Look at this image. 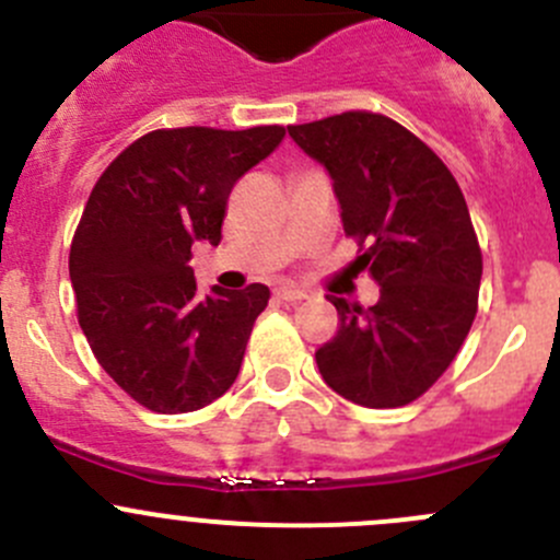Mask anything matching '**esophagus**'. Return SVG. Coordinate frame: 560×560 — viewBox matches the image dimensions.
<instances>
[{"label": "esophagus", "mask_w": 560, "mask_h": 560, "mask_svg": "<svg viewBox=\"0 0 560 560\" xmlns=\"http://www.w3.org/2000/svg\"><path fill=\"white\" fill-rule=\"evenodd\" d=\"M276 298H279V301L298 303V301H303V298H306V292L295 290V287H279V290H276Z\"/></svg>", "instance_id": "obj_1"}]
</instances>
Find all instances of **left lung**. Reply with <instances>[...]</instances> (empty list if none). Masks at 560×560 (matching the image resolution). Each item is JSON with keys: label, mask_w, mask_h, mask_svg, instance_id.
<instances>
[{"label": "left lung", "mask_w": 560, "mask_h": 560, "mask_svg": "<svg viewBox=\"0 0 560 560\" xmlns=\"http://www.w3.org/2000/svg\"><path fill=\"white\" fill-rule=\"evenodd\" d=\"M292 142L334 180L341 224L380 284L363 308L330 295L339 330L317 358L325 383L363 407H401L457 358L481 284V248L448 166L390 117L345 112L290 125Z\"/></svg>", "instance_id": "8db88e82"}]
</instances>
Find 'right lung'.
Here are the masks:
<instances>
[{"mask_svg": "<svg viewBox=\"0 0 560 560\" xmlns=\"http://www.w3.org/2000/svg\"><path fill=\"white\" fill-rule=\"evenodd\" d=\"M284 139L281 125L144 133L92 188L70 243L79 325L108 377L153 412L226 394L270 290L199 295L191 246H219L226 199Z\"/></svg>", "mask_w": 560, "mask_h": 560, "instance_id": "add662e5", "label": "right lung"}]
</instances>
